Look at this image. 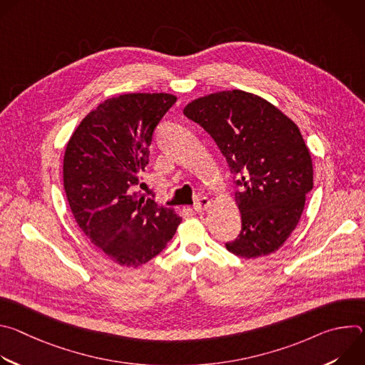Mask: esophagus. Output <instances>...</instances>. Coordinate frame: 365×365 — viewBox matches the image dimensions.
Wrapping results in <instances>:
<instances>
[{
	"instance_id": "1",
	"label": "esophagus",
	"mask_w": 365,
	"mask_h": 365,
	"mask_svg": "<svg viewBox=\"0 0 365 365\" xmlns=\"http://www.w3.org/2000/svg\"><path fill=\"white\" fill-rule=\"evenodd\" d=\"M210 206H211V200L207 199L206 196H202V197L196 202V205H195V211H196V212H203V211H206Z\"/></svg>"
}]
</instances>
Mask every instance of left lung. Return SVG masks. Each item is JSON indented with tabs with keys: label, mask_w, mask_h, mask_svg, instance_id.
<instances>
[{
	"label": "left lung",
	"mask_w": 365,
	"mask_h": 365,
	"mask_svg": "<svg viewBox=\"0 0 365 365\" xmlns=\"http://www.w3.org/2000/svg\"><path fill=\"white\" fill-rule=\"evenodd\" d=\"M183 114L211 134L237 176L241 232L227 250L244 258L276 252L299 224L314 187L299 127L267 99L241 89L196 98Z\"/></svg>",
	"instance_id": "obj_1"
}]
</instances>
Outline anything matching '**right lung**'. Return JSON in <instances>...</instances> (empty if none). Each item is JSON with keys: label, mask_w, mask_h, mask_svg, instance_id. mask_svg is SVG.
I'll use <instances>...</instances> for the list:
<instances>
[{"label": "right lung", "mask_w": 365, "mask_h": 365, "mask_svg": "<svg viewBox=\"0 0 365 365\" xmlns=\"http://www.w3.org/2000/svg\"><path fill=\"white\" fill-rule=\"evenodd\" d=\"M172 93H124L92 110L71 135L63 186L91 242L123 267H140L175 235L182 217L131 190L148 165L153 133L176 102Z\"/></svg>", "instance_id": "1"}]
</instances>
